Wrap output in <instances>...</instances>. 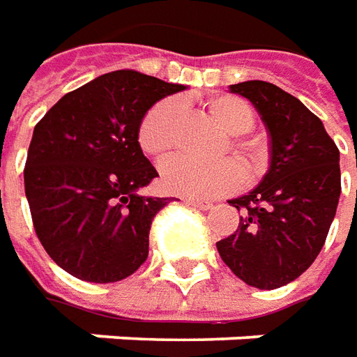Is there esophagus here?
Returning a JSON list of instances; mask_svg holds the SVG:
<instances>
[{"mask_svg": "<svg viewBox=\"0 0 357 357\" xmlns=\"http://www.w3.org/2000/svg\"><path fill=\"white\" fill-rule=\"evenodd\" d=\"M186 206L196 207V209L206 211V209H209V207H211V204H209V202H198V199H186Z\"/></svg>", "mask_w": 357, "mask_h": 357, "instance_id": "34e87169", "label": "esophagus"}]
</instances>
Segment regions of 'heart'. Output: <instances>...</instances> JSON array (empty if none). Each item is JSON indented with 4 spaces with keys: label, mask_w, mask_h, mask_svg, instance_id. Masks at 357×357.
<instances>
[{
    "label": "heart",
    "mask_w": 357,
    "mask_h": 357,
    "mask_svg": "<svg viewBox=\"0 0 357 357\" xmlns=\"http://www.w3.org/2000/svg\"><path fill=\"white\" fill-rule=\"evenodd\" d=\"M206 109L215 125L221 126L231 136H240L254 128V111L240 98L219 96L206 103ZM178 130H181V105L173 100H163L155 103L140 121L138 144L146 155L163 159L174 150L178 142ZM232 150L246 171L257 169L259 155L255 146L234 140ZM240 183H242L240 167L231 159H223L217 163H199L188 158H174L161 167V184L169 192L184 198H215L225 192L238 188Z\"/></svg>",
    "instance_id": "1"
}]
</instances>
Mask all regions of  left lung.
I'll return each mask as SVG.
<instances>
[{
	"mask_svg": "<svg viewBox=\"0 0 357 357\" xmlns=\"http://www.w3.org/2000/svg\"><path fill=\"white\" fill-rule=\"evenodd\" d=\"M244 96L269 134V171L246 196L229 199L238 229L217 250L238 279L261 290L284 287L315 261L340 198V153L317 115L264 80L229 88Z\"/></svg>",
	"mask_w": 357,
	"mask_h": 357,
	"instance_id": "obj_1",
	"label": "left lung"
}]
</instances>
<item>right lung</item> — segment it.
Returning <instances> with one entry per match:
<instances>
[{
	"instance_id": "1",
	"label": "right lung",
	"mask_w": 357,
	"mask_h": 357,
	"mask_svg": "<svg viewBox=\"0 0 357 357\" xmlns=\"http://www.w3.org/2000/svg\"><path fill=\"white\" fill-rule=\"evenodd\" d=\"M183 90L113 70L65 93L34 126L24 192L38 238L69 275L117 282L148 259L151 221L173 199L140 194L158 171L138 144V125Z\"/></svg>"
}]
</instances>
